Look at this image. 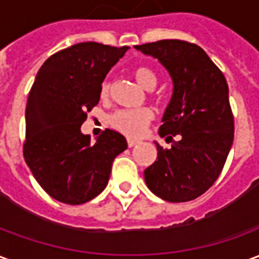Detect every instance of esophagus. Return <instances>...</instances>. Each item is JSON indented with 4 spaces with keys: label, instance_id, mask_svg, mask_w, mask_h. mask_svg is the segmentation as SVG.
I'll list each match as a JSON object with an SVG mask.
<instances>
[{
    "label": "esophagus",
    "instance_id": "34e87169",
    "mask_svg": "<svg viewBox=\"0 0 259 259\" xmlns=\"http://www.w3.org/2000/svg\"><path fill=\"white\" fill-rule=\"evenodd\" d=\"M136 144H139V141L133 140V139H127V146H129V147H135Z\"/></svg>",
    "mask_w": 259,
    "mask_h": 259
}]
</instances>
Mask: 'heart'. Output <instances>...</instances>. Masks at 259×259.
<instances>
[{"instance_id": "obj_1", "label": "heart", "mask_w": 259, "mask_h": 259, "mask_svg": "<svg viewBox=\"0 0 259 259\" xmlns=\"http://www.w3.org/2000/svg\"><path fill=\"white\" fill-rule=\"evenodd\" d=\"M133 77L147 90L154 89L158 83L157 73L150 66H137L133 70ZM111 91V84L108 81H104L100 89L102 100H107ZM154 120V112L150 108H139V109H119L109 115L108 124L122 135L127 137H140L144 130L150 126Z\"/></svg>"}]
</instances>
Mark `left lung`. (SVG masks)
Instances as JSON below:
<instances>
[{"label": "left lung", "mask_w": 259, "mask_h": 259, "mask_svg": "<svg viewBox=\"0 0 259 259\" xmlns=\"http://www.w3.org/2000/svg\"><path fill=\"white\" fill-rule=\"evenodd\" d=\"M136 48L157 58L174 80L172 100L158 130L172 147L157 144V161L144 170L146 183L169 202L194 200L217 182L233 144L226 79L194 42L159 40ZM175 135L180 136L178 142Z\"/></svg>", "instance_id": "left-lung-1"}]
</instances>
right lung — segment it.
Listing matches in <instances>:
<instances>
[{"label": "right lung", "instance_id": "add662e5", "mask_svg": "<svg viewBox=\"0 0 259 259\" xmlns=\"http://www.w3.org/2000/svg\"><path fill=\"white\" fill-rule=\"evenodd\" d=\"M127 48L79 42L51 55L37 73L26 105L23 158L55 200L69 205L93 200L108 185L115 157L127 148L118 132L105 129L94 144L80 132L105 76Z\"/></svg>", "mask_w": 259, "mask_h": 259}]
</instances>
